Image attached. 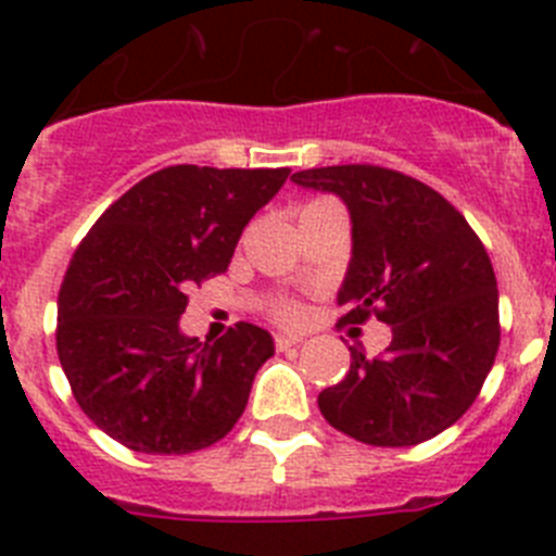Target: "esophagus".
<instances>
[{"label": "esophagus", "mask_w": 556, "mask_h": 556, "mask_svg": "<svg viewBox=\"0 0 556 556\" xmlns=\"http://www.w3.org/2000/svg\"><path fill=\"white\" fill-rule=\"evenodd\" d=\"M303 342V337H294V333H278L275 337V348L278 351H289V348H298Z\"/></svg>", "instance_id": "1"}]
</instances>
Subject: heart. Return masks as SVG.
Instances as JSON below:
<instances>
[{
    "instance_id": "heart-1",
    "label": "heart",
    "mask_w": 556,
    "mask_h": 556,
    "mask_svg": "<svg viewBox=\"0 0 556 556\" xmlns=\"http://www.w3.org/2000/svg\"><path fill=\"white\" fill-rule=\"evenodd\" d=\"M273 314L283 323H298V320H301V306H298V303H289V301L275 303Z\"/></svg>"
}]
</instances>
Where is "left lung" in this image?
Masks as SVG:
<instances>
[{"mask_svg":"<svg viewBox=\"0 0 556 556\" xmlns=\"http://www.w3.org/2000/svg\"><path fill=\"white\" fill-rule=\"evenodd\" d=\"M351 211L353 255L339 323L392 326L384 356L351 348V370L320 392L323 417L358 443L401 448L454 426L479 395L501 342L498 287L479 236L448 200L370 164L294 172Z\"/></svg>","mask_w":556,"mask_h":556,"instance_id":"8db88e82","label":"left lung"}]
</instances>
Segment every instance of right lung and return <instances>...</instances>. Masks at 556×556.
<instances>
[{"instance_id": "add662e5", "label": "right lung", "mask_w": 556, "mask_h": 556, "mask_svg": "<svg viewBox=\"0 0 556 556\" xmlns=\"http://www.w3.org/2000/svg\"><path fill=\"white\" fill-rule=\"evenodd\" d=\"M289 169L178 164L152 172L91 225L58 292V358L75 401L139 454H191L248 406L273 337L236 323L217 342L180 331L189 289L225 273L244 225Z\"/></svg>"}]
</instances>
